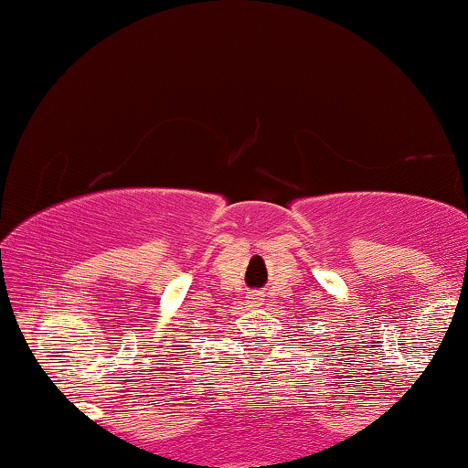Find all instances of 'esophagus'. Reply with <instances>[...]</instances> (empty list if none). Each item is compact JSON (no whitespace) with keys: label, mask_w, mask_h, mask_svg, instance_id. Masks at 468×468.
I'll return each mask as SVG.
<instances>
[{"label":"esophagus","mask_w":468,"mask_h":468,"mask_svg":"<svg viewBox=\"0 0 468 468\" xmlns=\"http://www.w3.org/2000/svg\"><path fill=\"white\" fill-rule=\"evenodd\" d=\"M251 304L255 306V304H261V296H260V293H253V296H251Z\"/></svg>","instance_id":"34e87169"}]
</instances>
